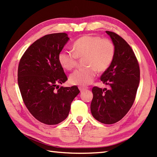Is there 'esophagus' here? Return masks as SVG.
<instances>
[{
	"mask_svg": "<svg viewBox=\"0 0 157 157\" xmlns=\"http://www.w3.org/2000/svg\"><path fill=\"white\" fill-rule=\"evenodd\" d=\"M78 88H79V90H80V92H83L84 90H86L88 88L87 87H86V86H79V87H78Z\"/></svg>",
	"mask_w": 157,
	"mask_h": 157,
	"instance_id": "obj_1",
	"label": "esophagus"
}]
</instances>
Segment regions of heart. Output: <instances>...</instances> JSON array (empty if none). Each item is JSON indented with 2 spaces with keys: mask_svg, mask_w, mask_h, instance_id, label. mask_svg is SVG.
Segmentation results:
<instances>
[{
  "mask_svg": "<svg viewBox=\"0 0 157 157\" xmlns=\"http://www.w3.org/2000/svg\"><path fill=\"white\" fill-rule=\"evenodd\" d=\"M72 51H62L58 55L59 64L63 69L72 70L75 67L78 58H83L85 67L78 69L69 76L72 84L86 86L93 81L96 71L107 69L114 59L115 47L108 38L98 36L86 35L77 39L71 46Z\"/></svg>",
  "mask_w": 157,
  "mask_h": 157,
  "instance_id": "heart-1",
  "label": "heart"
}]
</instances>
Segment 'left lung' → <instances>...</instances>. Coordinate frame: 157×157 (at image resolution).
<instances>
[{"mask_svg":"<svg viewBox=\"0 0 157 157\" xmlns=\"http://www.w3.org/2000/svg\"><path fill=\"white\" fill-rule=\"evenodd\" d=\"M115 47V55L101 80L109 89L94 86L90 105L92 116L105 124L120 121L131 109L140 83V67L134 51L115 33L106 31Z\"/></svg>","mask_w":157,"mask_h":157,"instance_id":"8db88e82","label":"left lung"}]
</instances>
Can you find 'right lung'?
Returning a JSON list of instances; mask_svg holds the SVG:
<instances>
[{
	"label": "right lung",
	"instance_id": "obj_1",
	"mask_svg": "<svg viewBox=\"0 0 157 157\" xmlns=\"http://www.w3.org/2000/svg\"><path fill=\"white\" fill-rule=\"evenodd\" d=\"M69 40L65 33L43 36L26 50L19 63L17 81L23 102L36 119L46 125L64 121L79 93L76 86H59L67 80L58 55Z\"/></svg>",
	"mask_w": 157,
	"mask_h": 157
}]
</instances>
